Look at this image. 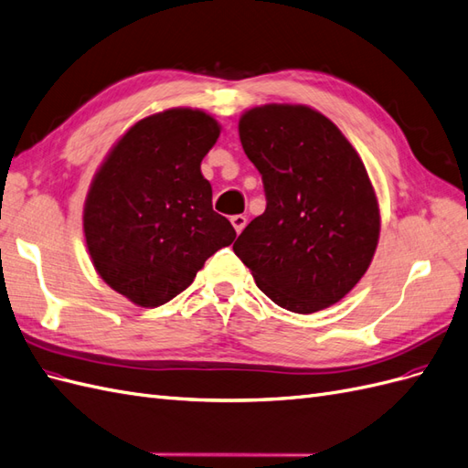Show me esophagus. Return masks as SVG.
<instances>
[{
  "label": "esophagus",
  "instance_id": "obj_1",
  "mask_svg": "<svg viewBox=\"0 0 468 468\" xmlns=\"http://www.w3.org/2000/svg\"><path fill=\"white\" fill-rule=\"evenodd\" d=\"M230 222H232V226H234L236 234H239V232H242V230L246 229L248 218L244 217V214H236V217H232V218H230Z\"/></svg>",
  "mask_w": 468,
  "mask_h": 468
}]
</instances>
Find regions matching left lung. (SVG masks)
I'll return each mask as SVG.
<instances>
[{
	"label": "left lung",
	"mask_w": 468,
	"mask_h": 468,
	"mask_svg": "<svg viewBox=\"0 0 468 468\" xmlns=\"http://www.w3.org/2000/svg\"><path fill=\"white\" fill-rule=\"evenodd\" d=\"M268 207L234 242L275 305L309 314L335 305L370 268L380 207L356 149L305 104H263L238 122Z\"/></svg>",
	"instance_id": "8db88e82"
}]
</instances>
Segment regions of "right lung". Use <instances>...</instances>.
I'll use <instances>...</instances> for the list:
<instances>
[{"label":"right lung","mask_w":468,"mask_h":468,"mask_svg":"<svg viewBox=\"0 0 468 468\" xmlns=\"http://www.w3.org/2000/svg\"><path fill=\"white\" fill-rule=\"evenodd\" d=\"M220 123L197 108L135 122L108 151L82 212L98 275L137 307H159L193 283L205 261L236 238L212 210L200 163Z\"/></svg>","instance_id":"obj_1"}]
</instances>
